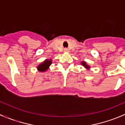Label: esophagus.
<instances>
[{
    "label": "esophagus",
    "mask_w": 125,
    "mask_h": 125,
    "mask_svg": "<svg viewBox=\"0 0 125 125\" xmlns=\"http://www.w3.org/2000/svg\"><path fill=\"white\" fill-rule=\"evenodd\" d=\"M64 51H65V52H68L69 50L68 48H64Z\"/></svg>",
    "instance_id": "34e87169"
}]
</instances>
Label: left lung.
<instances>
[{"mask_svg": "<svg viewBox=\"0 0 125 125\" xmlns=\"http://www.w3.org/2000/svg\"><path fill=\"white\" fill-rule=\"evenodd\" d=\"M82 65H83L84 66H85V67H86V68H88V67H89V66H88V65H86V63H85V62H82Z\"/></svg>", "mask_w": 125, "mask_h": 125, "instance_id": "left-lung-1", "label": "left lung"}]
</instances>
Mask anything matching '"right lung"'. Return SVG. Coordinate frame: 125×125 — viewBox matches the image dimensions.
I'll use <instances>...</instances> for the list:
<instances>
[{
  "label": "right lung",
  "mask_w": 125,
  "mask_h": 125,
  "mask_svg": "<svg viewBox=\"0 0 125 125\" xmlns=\"http://www.w3.org/2000/svg\"><path fill=\"white\" fill-rule=\"evenodd\" d=\"M52 61L50 60H46L45 61H44L42 63H41L40 65H39L37 67V69L39 71H45L46 70L48 69V67L50 66V65L51 64Z\"/></svg>",
  "instance_id": "right-lung-1"
}]
</instances>
